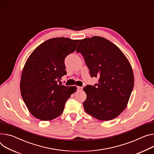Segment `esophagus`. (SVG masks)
<instances>
[{"label":"esophagus","mask_w":154,"mask_h":154,"mask_svg":"<svg viewBox=\"0 0 154 154\" xmlns=\"http://www.w3.org/2000/svg\"><path fill=\"white\" fill-rule=\"evenodd\" d=\"M82 89H83L82 87H77V90L80 91V90H82Z\"/></svg>","instance_id":"1"}]
</instances>
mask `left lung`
<instances>
[{
	"instance_id": "1",
	"label": "left lung",
	"mask_w": 154,
	"mask_h": 154,
	"mask_svg": "<svg viewBox=\"0 0 154 154\" xmlns=\"http://www.w3.org/2000/svg\"><path fill=\"white\" fill-rule=\"evenodd\" d=\"M76 51L84 58L90 76L99 78L94 85L83 88L85 112L100 120L114 119L127 106L134 87L129 61L116 45L101 37L81 40Z\"/></svg>"
}]
</instances>
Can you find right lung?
Listing matches in <instances>:
<instances>
[{
	"mask_svg": "<svg viewBox=\"0 0 154 154\" xmlns=\"http://www.w3.org/2000/svg\"><path fill=\"white\" fill-rule=\"evenodd\" d=\"M80 40L50 38L37 47L27 59L20 83L23 100L31 114L48 121L60 116L75 87L58 84L67 74L64 60L73 53Z\"/></svg>",
	"mask_w": 154,
	"mask_h": 154,
	"instance_id": "right-lung-1",
	"label": "right lung"
}]
</instances>
